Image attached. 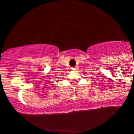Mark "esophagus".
Instances as JSON below:
<instances>
[{"label": "esophagus", "instance_id": "1", "mask_svg": "<svg viewBox=\"0 0 134 134\" xmlns=\"http://www.w3.org/2000/svg\"><path fill=\"white\" fill-rule=\"evenodd\" d=\"M75 68H74V67H71V70H72V71H73V70H75Z\"/></svg>", "mask_w": 134, "mask_h": 134}]
</instances>
